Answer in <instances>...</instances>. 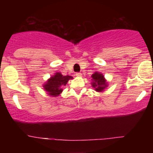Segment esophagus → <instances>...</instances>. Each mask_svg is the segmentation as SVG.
<instances>
[{"label": "esophagus", "instance_id": "1", "mask_svg": "<svg viewBox=\"0 0 153 153\" xmlns=\"http://www.w3.org/2000/svg\"><path fill=\"white\" fill-rule=\"evenodd\" d=\"M82 74L81 73H76V76H81Z\"/></svg>", "mask_w": 153, "mask_h": 153}]
</instances>
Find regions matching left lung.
<instances>
[{"label": "left lung", "mask_w": 153, "mask_h": 153, "mask_svg": "<svg viewBox=\"0 0 153 153\" xmlns=\"http://www.w3.org/2000/svg\"><path fill=\"white\" fill-rule=\"evenodd\" d=\"M92 86L97 92H102L108 86L104 76L99 72H95L92 75Z\"/></svg>", "instance_id": "8db88e82"}]
</instances>
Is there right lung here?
Here are the masks:
<instances>
[{
  "instance_id": "right-lung-1",
  "label": "right lung",
  "mask_w": 153,
  "mask_h": 153,
  "mask_svg": "<svg viewBox=\"0 0 153 153\" xmlns=\"http://www.w3.org/2000/svg\"><path fill=\"white\" fill-rule=\"evenodd\" d=\"M73 79L71 76H63L60 73H56L55 75L52 76L48 80L44 83V89L47 92L49 96L55 97H57L62 93V86H66L69 79Z\"/></svg>"
}]
</instances>
